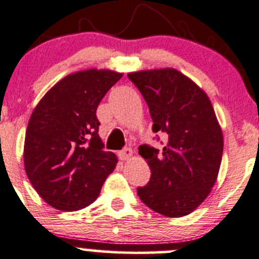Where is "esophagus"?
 I'll list each match as a JSON object with an SVG mask.
<instances>
[{
  "instance_id": "obj_1",
  "label": "esophagus",
  "mask_w": 259,
  "mask_h": 259,
  "mask_svg": "<svg viewBox=\"0 0 259 259\" xmlns=\"http://www.w3.org/2000/svg\"><path fill=\"white\" fill-rule=\"evenodd\" d=\"M131 156H132V148L131 147H124L123 150H121L118 152V157L123 161L128 160Z\"/></svg>"
}]
</instances>
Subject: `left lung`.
<instances>
[{
  "mask_svg": "<svg viewBox=\"0 0 259 259\" xmlns=\"http://www.w3.org/2000/svg\"><path fill=\"white\" fill-rule=\"evenodd\" d=\"M128 79L147 103L153 132L167 136L161 151L140 147L151 179L137 188L138 196L161 215H188L209 195L222 162L223 135L210 101L175 69L131 73Z\"/></svg>",
  "mask_w": 259,
  "mask_h": 259,
  "instance_id": "left-lung-1",
  "label": "left lung"
}]
</instances>
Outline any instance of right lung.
Here are the masks:
<instances>
[{
	"label": "right lung",
	"mask_w": 259,
	"mask_h": 259,
	"mask_svg": "<svg viewBox=\"0 0 259 259\" xmlns=\"http://www.w3.org/2000/svg\"><path fill=\"white\" fill-rule=\"evenodd\" d=\"M122 78L111 70L78 71L61 79L34 109L24 162L40 196L58 210L83 209L98 198L117 157L103 151L97 108Z\"/></svg>",
	"instance_id": "add662e5"
}]
</instances>
